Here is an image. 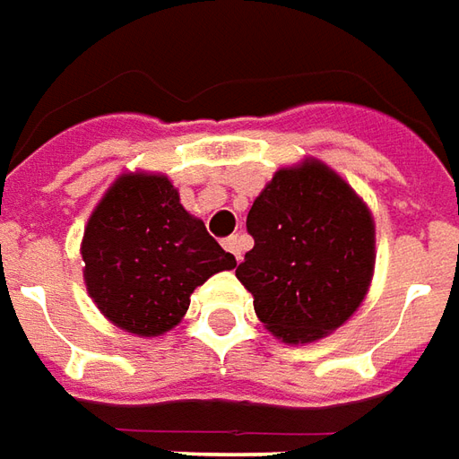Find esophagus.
<instances>
[{
  "mask_svg": "<svg viewBox=\"0 0 459 459\" xmlns=\"http://www.w3.org/2000/svg\"><path fill=\"white\" fill-rule=\"evenodd\" d=\"M224 249H227V252L239 262V259H242V252H245V239H242L239 235L227 237V239H224Z\"/></svg>",
  "mask_w": 459,
  "mask_h": 459,
  "instance_id": "1",
  "label": "esophagus"
}]
</instances>
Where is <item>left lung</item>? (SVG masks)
<instances>
[{
  "label": "left lung",
  "instance_id": "1",
  "mask_svg": "<svg viewBox=\"0 0 459 459\" xmlns=\"http://www.w3.org/2000/svg\"><path fill=\"white\" fill-rule=\"evenodd\" d=\"M247 230L255 247L237 279L276 339L314 343L359 311L376 266V222L326 162L279 168L247 214Z\"/></svg>",
  "mask_w": 459,
  "mask_h": 459
}]
</instances>
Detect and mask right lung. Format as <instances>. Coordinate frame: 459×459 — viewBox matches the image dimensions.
I'll list each match as a JSON object with an SVG mask.
<instances>
[{
    "instance_id": "add662e5",
    "label": "right lung",
    "mask_w": 459,
    "mask_h": 459,
    "mask_svg": "<svg viewBox=\"0 0 459 459\" xmlns=\"http://www.w3.org/2000/svg\"><path fill=\"white\" fill-rule=\"evenodd\" d=\"M83 281L103 316L133 336H162L190 294L237 259L180 204L162 172H123L91 212L81 239Z\"/></svg>"
}]
</instances>
